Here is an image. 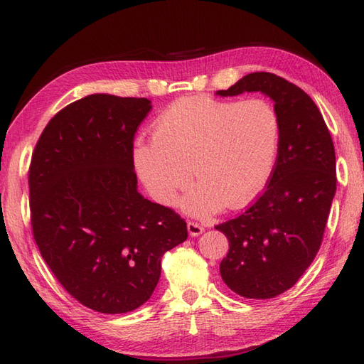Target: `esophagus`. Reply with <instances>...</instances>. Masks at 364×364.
Returning a JSON list of instances; mask_svg holds the SVG:
<instances>
[{
  "label": "esophagus",
  "instance_id": "obj_1",
  "mask_svg": "<svg viewBox=\"0 0 364 364\" xmlns=\"http://www.w3.org/2000/svg\"><path fill=\"white\" fill-rule=\"evenodd\" d=\"M188 232L191 237H198L200 234L205 232V226L196 222H188Z\"/></svg>",
  "mask_w": 364,
  "mask_h": 364
}]
</instances>
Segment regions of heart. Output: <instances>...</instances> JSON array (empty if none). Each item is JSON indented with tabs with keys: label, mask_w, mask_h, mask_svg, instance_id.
Here are the masks:
<instances>
[{
	"label": "heart",
	"mask_w": 364,
	"mask_h": 364,
	"mask_svg": "<svg viewBox=\"0 0 364 364\" xmlns=\"http://www.w3.org/2000/svg\"><path fill=\"white\" fill-rule=\"evenodd\" d=\"M281 122L265 99L235 100L188 96L175 100L154 122L151 139L136 141L133 161L150 196L171 203L193 176L198 188L183 201L191 214L222 206L242 208L269 178Z\"/></svg>",
	"instance_id": "b5f03b06"
}]
</instances>
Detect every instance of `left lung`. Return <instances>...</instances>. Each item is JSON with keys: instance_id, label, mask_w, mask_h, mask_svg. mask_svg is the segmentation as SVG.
Here are the masks:
<instances>
[{"instance_id": "1", "label": "left lung", "mask_w": 364, "mask_h": 364, "mask_svg": "<svg viewBox=\"0 0 364 364\" xmlns=\"http://www.w3.org/2000/svg\"><path fill=\"white\" fill-rule=\"evenodd\" d=\"M262 92L281 122L277 158L265 192L239 217L217 225L230 251L223 282L248 299L287 291L314 262L336 192L335 149L307 92L272 73H251L217 96Z\"/></svg>"}]
</instances>
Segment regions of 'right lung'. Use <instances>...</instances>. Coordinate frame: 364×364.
<instances>
[{
  "mask_svg": "<svg viewBox=\"0 0 364 364\" xmlns=\"http://www.w3.org/2000/svg\"><path fill=\"white\" fill-rule=\"evenodd\" d=\"M150 109L146 97L90 95L49 121L32 155L40 255L73 298L100 314L147 302L163 255L188 239L178 214L138 192L133 138Z\"/></svg>",
  "mask_w": 364,
  "mask_h": 364,
  "instance_id": "1",
  "label": "right lung"
}]
</instances>
